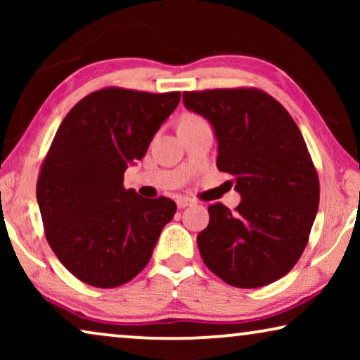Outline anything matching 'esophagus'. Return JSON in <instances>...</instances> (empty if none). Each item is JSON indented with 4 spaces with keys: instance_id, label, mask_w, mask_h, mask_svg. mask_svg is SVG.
I'll return each instance as SVG.
<instances>
[{
    "instance_id": "1",
    "label": "esophagus",
    "mask_w": 360,
    "mask_h": 360,
    "mask_svg": "<svg viewBox=\"0 0 360 360\" xmlns=\"http://www.w3.org/2000/svg\"><path fill=\"white\" fill-rule=\"evenodd\" d=\"M191 205H195V201L190 198H185V196H181V198L176 200V206H179V208H186V206H191Z\"/></svg>"
}]
</instances>
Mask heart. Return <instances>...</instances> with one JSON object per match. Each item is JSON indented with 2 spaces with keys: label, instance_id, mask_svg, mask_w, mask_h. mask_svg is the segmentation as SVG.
Returning a JSON list of instances; mask_svg holds the SVG:
<instances>
[{
  "label": "heart",
  "instance_id": "1",
  "mask_svg": "<svg viewBox=\"0 0 360 360\" xmlns=\"http://www.w3.org/2000/svg\"><path fill=\"white\" fill-rule=\"evenodd\" d=\"M200 117H196V116H193V115H186V116H184V120L181 121H198Z\"/></svg>",
  "mask_w": 360,
  "mask_h": 360
}]
</instances>
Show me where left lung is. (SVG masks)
I'll list each match as a JSON object with an SVG mask.
<instances>
[{
    "mask_svg": "<svg viewBox=\"0 0 360 360\" xmlns=\"http://www.w3.org/2000/svg\"><path fill=\"white\" fill-rule=\"evenodd\" d=\"M184 105L203 116L218 142L216 165L233 175L236 211L208 208L196 238L203 262L226 283L264 287L287 275L308 243L319 203L316 170L297 122L255 88L185 91Z\"/></svg>",
    "mask_w": 360,
    "mask_h": 360,
    "instance_id": "obj_1",
    "label": "left lung"
}]
</instances>
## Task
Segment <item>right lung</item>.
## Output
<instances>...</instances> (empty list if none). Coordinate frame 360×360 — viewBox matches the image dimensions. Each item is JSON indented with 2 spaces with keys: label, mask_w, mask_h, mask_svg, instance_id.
I'll list each match as a JSON object with an SVG mask.
<instances>
[{
  "label": "right lung",
  "mask_w": 360,
  "mask_h": 360,
  "mask_svg": "<svg viewBox=\"0 0 360 360\" xmlns=\"http://www.w3.org/2000/svg\"><path fill=\"white\" fill-rule=\"evenodd\" d=\"M180 93L105 88L62 121L37 180L49 244L78 280L112 288L146 267L176 205L126 190L124 172L149 149Z\"/></svg>",
  "instance_id": "add662e5"
}]
</instances>
